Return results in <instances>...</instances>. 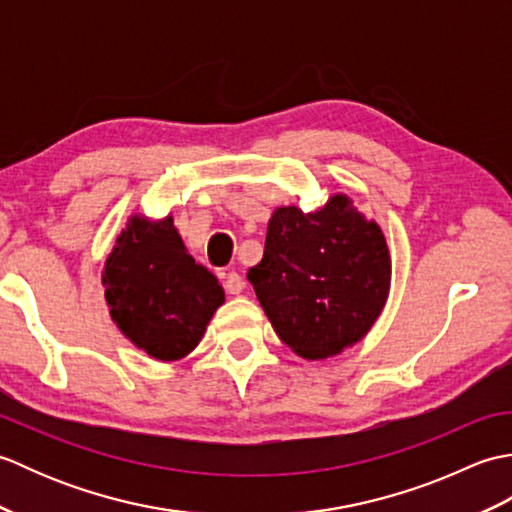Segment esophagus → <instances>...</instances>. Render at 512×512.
I'll use <instances>...</instances> for the list:
<instances>
[{
	"mask_svg": "<svg viewBox=\"0 0 512 512\" xmlns=\"http://www.w3.org/2000/svg\"><path fill=\"white\" fill-rule=\"evenodd\" d=\"M224 290L228 292V295H239V292L244 290V279L237 273H228L224 279Z\"/></svg>",
	"mask_w": 512,
	"mask_h": 512,
	"instance_id": "esophagus-1",
	"label": "esophagus"
}]
</instances>
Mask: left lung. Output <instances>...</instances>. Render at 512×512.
<instances>
[{"label": "left lung", "mask_w": 512, "mask_h": 512, "mask_svg": "<svg viewBox=\"0 0 512 512\" xmlns=\"http://www.w3.org/2000/svg\"><path fill=\"white\" fill-rule=\"evenodd\" d=\"M248 281L279 339L321 361L372 330L389 297L391 255L380 226L334 193L312 213L275 209Z\"/></svg>", "instance_id": "left-lung-1"}]
</instances>
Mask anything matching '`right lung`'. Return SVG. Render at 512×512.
I'll return each instance as SVG.
<instances>
[{
	"label": "right lung",
	"mask_w": 512,
	"mask_h": 512,
	"mask_svg": "<svg viewBox=\"0 0 512 512\" xmlns=\"http://www.w3.org/2000/svg\"><path fill=\"white\" fill-rule=\"evenodd\" d=\"M101 281L116 328L162 363L191 354L224 303L222 286L195 264L171 213L160 220L129 215Z\"/></svg>",
	"instance_id": "right-lung-1"
}]
</instances>
